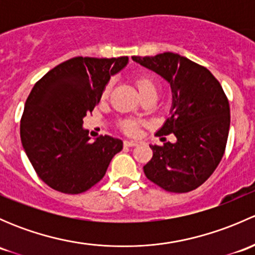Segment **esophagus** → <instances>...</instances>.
Listing matches in <instances>:
<instances>
[{"label": "esophagus", "mask_w": 255, "mask_h": 255, "mask_svg": "<svg viewBox=\"0 0 255 255\" xmlns=\"http://www.w3.org/2000/svg\"><path fill=\"white\" fill-rule=\"evenodd\" d=\"M125 145H126V146H135V145H138V142H137V140L126 139V140H125Z\"/></svg>", "instance_id": "1"}]
</instances>
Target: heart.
I'll use <instances>...</instances> for the list:
<instances>
[{
    "label": "heart",
    "mask_w": 255,
    "mask_h": 255,
    "mask_svg": "<svg viewBox=\"0 0 255 255\" xmlns=\"http://www.w3.org/2000/svg\"><path fill=\"white\" fill-rule=\"evenodd\" d=\"M135 86H137L140 96H143V95H146V94L156 95V91H158V86H156L155 80H154V78L151 75H142L135 78ZM109 91H110V85H107V86L105 87L102 96L106 97L107 95H109ZM123 127H125V129L127 130V132L133 133L135 130V122H133V121H128V122H126L125 125H123Z\"/></svg>",
    "instance_id": "1"
}]
</instances>
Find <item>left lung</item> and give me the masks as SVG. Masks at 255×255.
<instances>
[{
    "instance_id": "8db88e82",
    "label": "left lung",
    "mask_w": 255,
    "mask_h": 255,
    "mask_svg": "<svg viewBox=\"0 0 255 255\" xmlns=\"http://www.w3.org/2000/svg\"><path fill=\"white\" fill-rule=\"evenodd\" d=\"M171 87L169 118L158 134L174 143L150 144L153 158L143 166L150 181L170 192H189L212 175L222 159L230 132V104L217 79L204 66L179 54L132 56Z\"/></svg>"
}]
</instances>
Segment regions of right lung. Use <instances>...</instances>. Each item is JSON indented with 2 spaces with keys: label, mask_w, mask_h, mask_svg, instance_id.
<instances>
[{
  "label": "right lung",
  "mask_w": 255,
  "mask_h": 255,
  "mask_svg": "<svg viewBox=\"0 0 255 255\" xmlns=\"http://www.w3.org/2000/svg\"><path fill=\"white\" fill-rule=\"evenodd\" d=\"M128 56L69 59L48 71L30 91L20 121V140L38 176L51 189L80 194L100 181L123 142L101 135L90 142L84 117L101 100Z\"/></svg>",
  "instance_id": "1"
}]
</instances>
